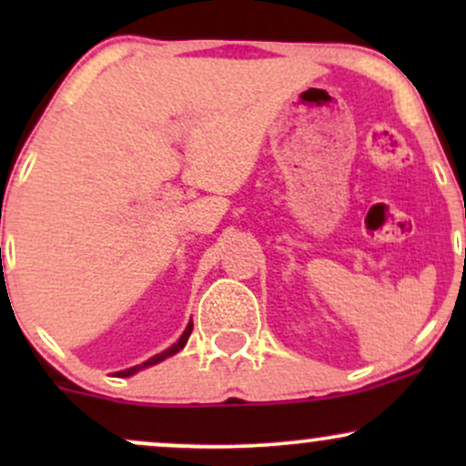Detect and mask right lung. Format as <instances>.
<instances>
[{
  "mask_svg": "<svg viewBox=\"0 0 466 466\" xmlns=\"http://www.w3.org/2000/svg\"><path fill=\"white\" fill-rule=\"evenodd\" d=\"M190 333H192V319H190V322H188V326H186V330H184V333H181L179 339L175 341V344L170 346V349H166L164 352H159V355L151 357V360H147V361H144V363H140V366H133V368H127V370H120V372H116V377H131V374L140 372V370H144V368H148V366H155V363H159V361L168 360V357L177 355V352H179V350L184 349V346H186V341H188Z\"/></svg>",
  "mask_w": 466,
  "mask_h": 466,
  "instance_id": "add662e5",
  "label": "right lung"
}]
</instances>
